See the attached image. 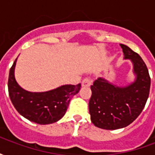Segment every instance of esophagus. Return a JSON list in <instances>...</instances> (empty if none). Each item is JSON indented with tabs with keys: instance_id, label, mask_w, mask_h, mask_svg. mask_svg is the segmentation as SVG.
Segmentation results:
<instances>
[{
	"instance_id": "esophagus-1",
	"label": "esophagus",
	"mask_w": 155,
	"mask_h": 155,
	"mask_svg": "<svg viewBox=\"0 0 155 155\" xmlns=\"http://www.w3.org/2000/svg\"><path fill=\"white\" fill-rule=\"evenodd\" d=\"M91 83H92V81H91L90 78H84V80L82 81V85L83 86H91Z\"/></svg>"
}]
</instances>
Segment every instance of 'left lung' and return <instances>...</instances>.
Here are the masks:
<instances>
[{"mask_svg":"<svg viewBox=\"0 0 155 155\" xmlns=\"http://www.w3.org/2000/svg\"><path fill=\"white\" fill-rule=\"evenodd\" d=\"M120 46L124 60H130L133 64L134 81L119 86L101 77L91 86L89 110L91 122L104 130H118L130 124L142 112L150 94V77L145 63L127 45L120 44Z\"/></svg>","mask_w":155,"mask_h":155,"instance_id":"left-lung-1","label":"left lung"}]
</instances>
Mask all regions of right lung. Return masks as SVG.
Wrapping results in <instances>:
<instances>
[{"label":"right lung","instance_id":"add662e5","mask_svg":"<svg viewBox=\"0 0 155 155\" xmlns=\"http://www.w3.org/2000/svg\"><path fill=\"white\" fill-rule=\"evenodd\" d=\"M17 58L10 70L8 91L12 104L19 114L39 124L57 122L64 116L72 97L78 94L81 87L64 84L45 92H31L21 87L15 77Z\"/></svg>","mask_w":155,"mask_h":155}]
</instances>
